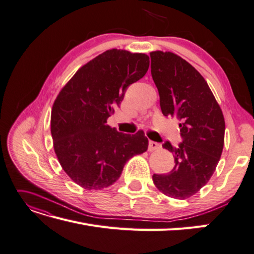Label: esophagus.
Segmentation results:
<instances>
[{"instance_id": "esophagus-1", "label": "esophagus", "mask_w": 254, "mask_h": 254, "mask_svg": "<svg viewBox=\"0 0 254 254\" xmlns=\"http://www.w3.org/2000/svg\"><path fill=\"white\" fill-rule=\"evenodd\" d=\"M161 148V145L159 142H155V141H149V146H148V150L149 151H154V150H158V149Z\"/></svg>"}]
</instances>
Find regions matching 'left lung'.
I'll return each mask as SVG.
<instances>
[{
    "label": "left lung",
    "mask_w": 254,
    "mask_h": 254,
    "mask_svg": "<svg viewBox=\"0 0 254 254\" xmlns=\"http://www.w3.org/2000/svg\"><path fill=\"white\" fill-rule=\"evenodd\" d=\"M150 58L162 114L177 117L183 137L178 148L163 144L174 153L175 166L167 174H153V184L166 196L187 199L216 171L224 145V117L204 77L189 62L170 51H152Z\"/></svg>",
    "instance_id": "obj_1"
}]
</instances>
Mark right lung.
<instances>
[{
  "instance_id": "obj_1",
  "label": "right lung",
  "mask_w": 254,
  "mask_h": 254,
  "mask_svg": "<svg viewBox=\"0 0 254 254\" xmlns=\"http://www.w3.org/2000/svg\"><path fill=\"white\" fill-rule=\"evenodd\" d=\"M148 68L147 55L110 49L78 69L58 94L50 120L54 149L64 172L83 189L112 186L129 159L147 151L144 131L123 134L107 119Z\"/></svg>"
}]
</instances>
